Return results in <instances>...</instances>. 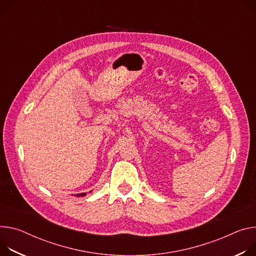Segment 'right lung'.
Masks as SVG:
<instances>
[{
	"mask_svg": "<svg viewBox=\"0 0 256 256\" xmlns=\"http://www.w3.org/2000/svg\"><path fill=\"white\" fill-rule=\"evenodd\" d=\"M86 195V193H82V194H80L78 196H84Z\"/></svg>",
	"mask_w": 256,
	"mask_h": 256,
	"instance_id": "obj_1",
	"label": "right lung"
}]
</instances>
